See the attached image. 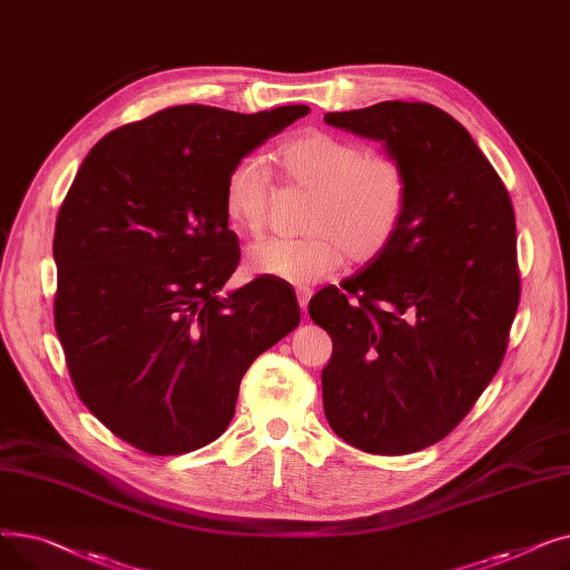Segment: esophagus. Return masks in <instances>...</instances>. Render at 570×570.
Here are the masks:
<instances>
[{
  "mask_svg": "<svg viewBox=\"0 0 570 570\" xmlns=\"http://www.w3.org/2000/svg\"><path fill=\"white\" fill-rule=\"evenodd\" d=\"M295 295H297V305H301V309H303V312H307L309 297H312V288H307V286H301V288L295 291Z\"/></svg>",
  "mask_w": 570,
  "mask_h": 570,
  "instance_id": "obj_1",
  "label": "esophagus"
}]
</instances>
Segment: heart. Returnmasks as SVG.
Here are the masks:
<instances>
[{
  "label": "heart",
  "mask_w": 570,
  "mask_h": 570,
  "mask_svg": "<svg viewBox=\"0 0 570 570\" xmlns=\"http://www.w3.org/2000/svg\"><path fill=\"white\" fill-rule=\"evenodd\" d=\"M269 161L286 185L309 191L301 237H267L247 252V269L288 284H314L346 256L367 263L393 243L409 209L411 179L400 157L367 153L363 142L325 129L282 140ZM269 177L254 159H239L224 183L226 222L261 235L267 219Z\"/></svg>",
  "instance_id": "obj_1"
}]
</instances>
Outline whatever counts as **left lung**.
<instances>
[{
    "instance_id": "8db88e82",
    "label": "left lung",
    "mask_w": 570,
    "mask_h": 570,
    "mask_svg": "<svg viewBox=\"0 0 570 570\" xmlns=\"http://www.w3.org/2000/svg\"><path fill=\"white\" fill-rule=\"evenodd\" d=\"M325 122L383 140L411 179L393 243L309 301L333 340L325 417L365 453H415L451 434L501 367L520 305L513 203L469 131L432 104L383 101Z\"/></svg>"
}]
</instances>
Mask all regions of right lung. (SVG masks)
Segmentation results:
<instances>
[{
	"label": "right lung",
	"instance_id": "right-lung-1",
	"mask_svg": "<svg viewBox=\"0 0 570 570\" xmlns=\"http://www.w3.org/2000/svg\"><path fill=\"white\" fill-rule=\"evenodd\" d=\"M307 112L170 106L104 136L59 207L52 314L73 387L147 455L222 436L249 365L301 323L282 279L219 291L239 263L226 175Z\"/></svg>",
	"mask_w": 570,
	"mask_h": 570
}]
</instances>
